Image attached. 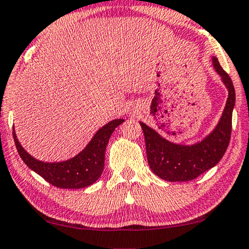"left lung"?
I'll return each instance as SVG.
<instances>
[{
  "mask_svg": "<svg viewBox=\"0 0 249 249\" xmlns=\"http://www.w3.org/2000/svg\"><path fill=\"white\" fill-rule=\"evenodd\" d=\"M212 63L228 90V98L218 124L204 139L191 145L174 143L164 139L156 129L140 122L144 133L149 166L161 179L167 181L195 179L201 174L214 167L228 148L236 92L230 76L221 68L218 58L213 56Z\"/></svg>",
  "mask_w": 249,
  "mask_h": 249,
  "instance_id": "left-lung-1",
  "label": "left lung"
}]
</instances>
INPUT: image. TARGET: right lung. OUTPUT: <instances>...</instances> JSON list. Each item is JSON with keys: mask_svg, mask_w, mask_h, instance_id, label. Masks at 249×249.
Here are the masks:
<instances>
[{"mask_svg": "<svg viewBox=\"0 0 249 249\" xmlns=\"http://www.w3.org/2000/svg\"><path fill=\"white\" fill-rule=\"evenodd\" d=\"M123 122L122 118L110 121L98 129L81 152L71 159L59 162H45L29 155L17 138L15 127L13 139L23 162L48 183L59 188H83L97 181L103 174L108 141L115 128Z\"/></svg>", "mask_w": 249, "mask_h": 249, "instance_id": "add662e5", "label": "right lung"}]
</instances>
